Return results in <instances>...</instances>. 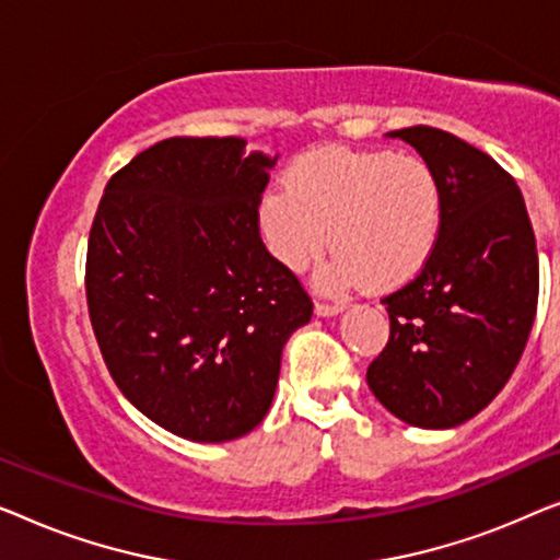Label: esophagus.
I'll return each mask as SVG.
<instances>
[{"mask_svg":"<svg viewBox=\"0 0 560 560\" xmlns=\"http://www.w3.org/2000/svg\"><path fill=\"white\" fill-rule=\"evenodd\" d=\"M345 310V302H314V312L319 317H332V314H340Z\"/></svg>","mask_w":560,"mask_h":560,"instance_id":"esophagus-1","label":"esophagus"}]
</instances>
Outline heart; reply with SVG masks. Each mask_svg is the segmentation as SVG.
Instances as JSON below:
<instances>
[{
  "mask_svg": "<svg viewBox=\"0 0 560 560\" xmlns=\"http://www.w3.org/2000/svg\"><path fill=\"white\" fill-rule=\"evenodd\" d=\"M258 220L287 269H306L329 241V287L388 291L419 277L434 256L444 190L416 154L322 147L291 162L283 187L264 192Z\"/></svg>",
  "mask_w": 560,
  "mask_h": 560,
  "instance_id": "heart-1",
  "label": "heart"
}]
</instances>
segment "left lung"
<instances>
[{"mask_svg":"<svg viewBox=\"0 0 560 560\" xmlns=\"http://www.w3.org/2000/svg\"><path fill=\"white\" fill-rule=\"evenodd\" d=\"M390 137L434 167L444 223L419 277L381 299L390 337L368 385L411 427H459L505 388L525 350L538 310L535 233L513 175L490 154L431 126Z\"/></svg>","mask_w":560,"mask_h":560,"instance_id":"1","label":"left lung"}]
</instances>
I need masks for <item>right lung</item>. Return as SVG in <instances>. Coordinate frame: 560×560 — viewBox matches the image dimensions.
<instances>
[{
	"label": "right lung",
	"mask_w": 560,
	"mask_h": 560,
	"mask_svg": "<svg viewBox=\"0 0 560 560\" xmlns=\"http://www.w3.org/2000/svg\"><path fill=\"white\" fill-rule=\"evenodd\" d=\"M277 160L235 137H172L108 179L85 254L93 335L147 419L190 441L264 421L281 348L312 317L296 273L266 250L258 202Z\"/></svg>",
	"instance_id": "obj_1"
}]
</instances>
